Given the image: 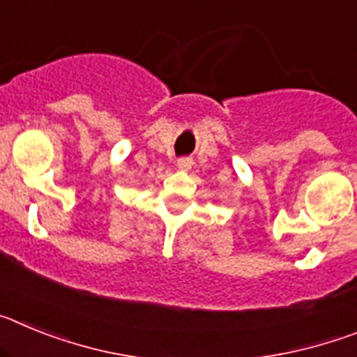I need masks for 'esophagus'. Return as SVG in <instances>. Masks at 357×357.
Returning a JSON list of instances; mask_svg holds the SVG:
<instances>
[{
	"label": "esophagus",
	"mask_w": 357,
	"mask_h": 357,
	"mask_svg": "<svg viewBox=\"0 0 357 357\" xmlns=\"http://www.w3.org/2000/svg\"><path fill=\"white\" fill-rule=\"evenodd\" d=\"M176 168L181 169V172H189V169L193 168V160L189 159V157L178 159V160H176Z\"/></svg>",
	"instance_id": "esophagus-1"
}]
</instances>
